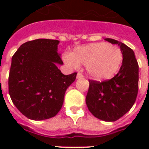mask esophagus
Listing matches in <instances>:
<instances>
[{
    "label": "esophagus",
    "instance_id": "1",
    "mask_svg": "<svg viewBox=\"0 0 149 149\" xmlns=\"http://www.w3.org/2000/svg\"><path fill=\"white\" fill-rule=\"evenodd\" d=\"M80 78H84V76H83L81 73L78 72V73H77V79H80Z\"/></svg>",
    "mask_w": 149,
    "mask_h": 149
}]
</instances>
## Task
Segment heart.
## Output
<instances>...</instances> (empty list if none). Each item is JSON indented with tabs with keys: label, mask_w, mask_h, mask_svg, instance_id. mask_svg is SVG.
Listing matches in <instances>:
<instances>
[{
	"label": "heart",
	"mask_w": 149,
	"mask_h": 149,
	"mask_svg": "<svg viewBox=\"0 0 149 149\" xmlns=\"http://www.w3.org/2000/svg\"><path fill=\"white\" fill-rule=\"evenodd\" d=\"M120 48L107 42H94L77 46L72 53L66 55L64 61L71 67L86 66V72L96 80L111 79L118 72L122 63Z\"/></svg>",
	"instance_id": "b5f03b06"
}]
</instances>
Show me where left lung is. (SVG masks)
<instances>
[{"label":"left lung","instance_id":"obj_1","mask_svg":"<svg viewBox=\"0 0 149 149\" xmlns=\"http://www.w3.org/2000/svg\"><path fill=\"white\" fill-rule=\"evenodd\" d=\"M116 44L122 52V65L118 74L104 82L89 80L86 104L95 118L104 121H115L130 111L139 91V64L134 51L124 43L105 38Z\"/></svg>","mask_w":149,"mask_h":149}]
</instances>
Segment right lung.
I'll return each mask as SVG.
<instances>
[{
    "label": "right lung",
    "mask_w": 149,
    "mask_h": 149,
    "mask_svg": "<svg viewBox=\"0 0 149 149\" xmlns=\"http://www.w3.org/2000/svg\"><path fill=\"white\" fill-rule=\"evenodd\" d=\"M59 41L38 38L22 44L11 58L8 89L13 104L29 119L42 120L60 111L77 72L64 75Z\"/></svg>",
    "instance_id": "right-lung-1"
}]
</instances>
